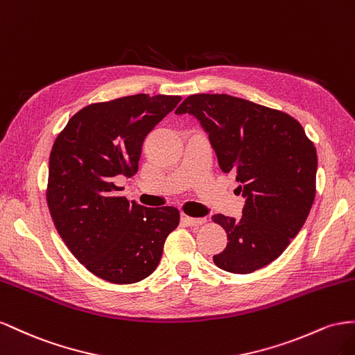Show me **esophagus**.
<instances>
[{
  "label": "esophagus",
  "mask_w": 355,
  "mask_h": 355,
  "mask_svg": "<svg viewBox=\"0 0 355 355\" xmlns=\"http://www.w3.org/2000/svg\"><path fill=\"white\" fill-rule=\"evenodd\" d=\"M181 221L184 223L187 226H200L205 223V218H193V217H189V216H183L181 217Z\"/></svg>",
  "instance_id": "esophagus-1"
}]
</instances>
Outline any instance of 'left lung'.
<instances>
[{
	"label": "left lung",
	"instance_id": "left-lung-1",
	"mask_svg": "<svg viewBox=\"0 0 355 355\" xmlns=\"http://www.w3.org/2000/svg\"><path fill=\"white\" fill-rule=\"evenodd\" d=\"M186 113L200 121L221 171L234 172L245 198L239 220L212 216L227 234L212 260L232 273L269 265L299 234L315 199V147L295 117L242 98L190 95L175 110Z\"/></svg>",
	"mask_w": 355,
	"mask_h": 355
}]
</instances>
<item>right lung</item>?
Here are the masks:
<instances>
[{
    "label": "right lung",
    "mask_w": 355,
    "mask_h": 355,
    "mask_svg": "<svg viewBox=\"0 0 355 355\" xmlns=\"http://www.w3.org/2000/svg\"><path fill=\"white\" fill-rule=\"evenodd\" d=\"M180 101L138 94L90 104L52 147L46 196L55 227L89 272L113 284L151 275L180 223L177 208L129 204L114 184L138 171L146 137Z\"/></svg>",
    "instance_id": "obj_1"
}]
</instances>
